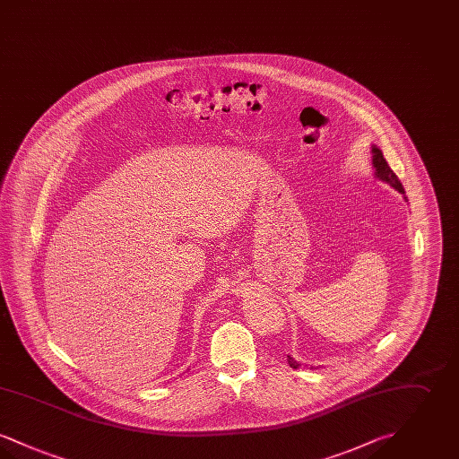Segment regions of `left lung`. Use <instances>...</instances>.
Listing matches in <instances>:
<instances>
[{"label":"left lung","mask_w":459,"mask_h":459,"mask_svg":"<svg viewBox=\"0 0 459 459\" xmlns=\"http://www.w3.org/2000/svg\"><path fill=\"white\" fill-rule=\"evenodd\" d=\"M371 152H373V165H375V170H377V172H375L377 177L382 178V180H385V182H389L394 189H397L399 193L404 195V189H403L401 180L397 178V175L394 174L393 170H391V167L387 165V161H385L382 152H380L378 148H373ZM287 363L290 365V368H299V363H296L290 356H287Z\"/></svg>","instance_id":"left-lung-1"}]
</instances>
